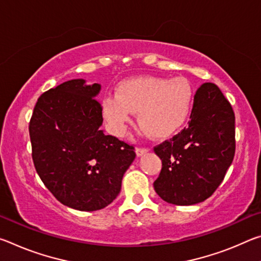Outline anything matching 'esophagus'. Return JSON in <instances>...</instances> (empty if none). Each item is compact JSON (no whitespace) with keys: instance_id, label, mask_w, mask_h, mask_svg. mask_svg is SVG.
I'll return each instance as SVG.
<instances>
[{"instance_id":"1","label":"esophagus","mask_w":261,"mask_h":261,"mask_svg":"<svg viewBox=\"0 0 261 261\" xmlns=\"http://www.w3.org/2000/svg\"><path fill=\"white\" fill-rule=\"evenodd\" d=\"M148 152V148H145V147H137L136 148V153L138 156L144 155V154H146Z\"/></svg>"}]
</instances>
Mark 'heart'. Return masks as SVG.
I'll return each mask as SVG.
<instances>
[{
    "instance_id": "obj_1",
    "label": "heart",
    "mask_w": 261,
    "mask_h": 261,
    "mask_svg": "<svg viewBox=\"0 0 261 261\" xmlns=\"http://www.w3.org/2000/svg\"><path fill=\"white\" fill-rule=\"evenodd\" d=\"M194 93L184 78L137 77L122 82L116 96L102 100V110L116 135L124 132L131 113L138 125L154 138H167L182 127L191 114Z\"/></svg>"
}]
</instances>
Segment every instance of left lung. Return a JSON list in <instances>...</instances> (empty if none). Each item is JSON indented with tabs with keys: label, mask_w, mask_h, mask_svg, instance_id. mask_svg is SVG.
Returning <instances> with one entry per match:
<instances>
[{
	"label": "left lung",
	"mask_w": 261,
	"mask_h": 261,
	"mask_svg": "<svg viewBox=\"0 0 261 261\" xmlns=\"http://www.w3.org/2000/svg\"><path fill=\"white\" fill-rule=\"evenodd\" d=\"M154 152L162 161L153 184L161 199L188 206L214 193L235 155V114L215 84L198 88L189 125Z\"/></svg>",
	"instance_id": "1"
}]
</instances>
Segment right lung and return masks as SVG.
I'll return each mask as SVG.
<instances>
[{"mask_svg": "<svg viewBox=\"0 0 261 261\" xmlns=\"http://www.w3.org/2000/svg\"><path fill=\"white\" fill-rule=\"evenodd\" d=\"M72 79L38 99L30 121L32 159L43 184L62 204L98 211L112 204L136 158L135 147L105 135L100 84Z\"/></svg>", "mask_w": 261, "mask_h": 261, "instance_id": "obj_1", "label": "right lung"}]
</instances>
